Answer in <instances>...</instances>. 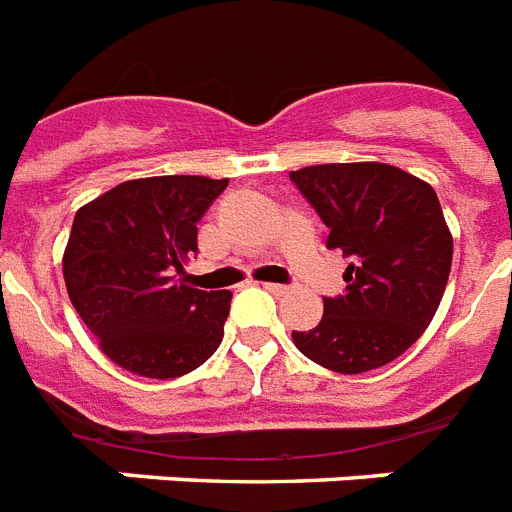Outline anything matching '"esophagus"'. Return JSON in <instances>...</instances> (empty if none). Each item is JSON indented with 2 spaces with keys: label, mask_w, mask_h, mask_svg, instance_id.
Segmentation results:
<instances>
[{
  "label": "esophagus",
  "mask_w": 512,
  "mask_h": 512,
  "mask_svg": "<svg viewBox=\"0 0 512 512\" xmlns=\"http://www.w3.org/2000/svg\"><path fill=\"white\" fill-rule=\"evenodd\" d=\"M264 288L269 293H275V296H282V293H288V285H280V282H264Z\"/></svg>",
  "instance_id": "1"
}]
</instances>
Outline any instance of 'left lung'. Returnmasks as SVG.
Listing matches in <instances>:
<instances>
[{"label":"left lung","mask_w":512,"mask_h":512,"mask_svg":"<svg viewBox=\"0 0 512 512\" xmlns=\"http://www.w3.org/2000/svg\"><path fill=\"white\" fill-rule=\"evenodd\" d=\"M320 214L327 248L349 259L346 293L325 301L320 325L293 330L296 349L343 375L394 362L439 309L452 235L428 182L388 163H322L290 171Z\"/></svg>","instance_id":"1"}]
</instances>
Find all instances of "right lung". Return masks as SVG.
Returning a JSON list of instances; mask_svg holds the SVG:
<instances>
[{
	"label": "right lung",
	"mask_w": 512,
	"mask_h": 512,
	"mask_svg": "<svg viewBox=\"0 0 512 512\" xmlns=\"http://www.w3.org/2000/svg\"><path fill=\"white\" fill-rule=\"evenodd\" d=\"M224 187L187 174L129 179L73 216L65 288L118 367L169 380L219 349L232 293L192 288L182 264L198 253V222Z\"/></svg>",
	"instance_id": "add662e5"
}]
</instances>
